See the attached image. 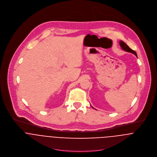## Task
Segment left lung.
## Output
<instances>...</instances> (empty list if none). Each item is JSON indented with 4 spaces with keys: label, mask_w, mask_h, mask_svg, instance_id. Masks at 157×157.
<instances>
[{
    "label": "left lung",
    "mask_w": 157,
    "mask_h": 157,
    "mask_svg": "<svg viewBox=\"0 0 157 157\" xmlns=\"http://www.w3.org/2000/svg\"><path fill=\"white\" fill-rule=\"evenodd\" d=\"M119 43H120V47H121V48H122L123 50H124V51H126V52H129V53H131L134 54V55H136V57H137V53H136V52L134 51V50H132V49H131L124 42H123V41L120 40Z\"/></svg>",
    "instance_id": "obj_1"
}]
</instances>
